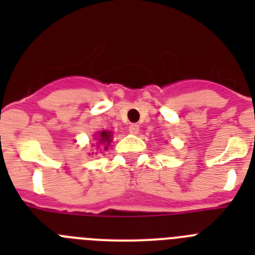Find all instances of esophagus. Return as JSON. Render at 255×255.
<instances>
[{
    "label": "esophagus",
    "mask_w": 255,
    "mask_h": 255,
    "mask_svg": "<svg viewBox=\"0 0 255 255\" xmlns=\"http://www.w3.org/2000/svg\"><path fill=\"white\" fill-rule=\"evenodd\" d=\"M129 131H130V134H138L139 125H136V124H131V125L129 126Z\"/></svg>",
    "instance_id": "34e87169"
}]
</instances>
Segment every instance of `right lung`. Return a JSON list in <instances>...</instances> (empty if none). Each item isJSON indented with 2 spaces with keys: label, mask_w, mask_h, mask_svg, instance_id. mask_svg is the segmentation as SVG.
Segmentation results:
<instances>
[{
  "label": "right lung",
  "mask_w": 255,
  "mask_h": 255,
  "mask_svg": "<svg viewBox=\"0 0 255 255\" xmlns=\"http://www.w3.org/2000/svg\"><path fill=\"white\" fill-rule=\"evenodd\" d=\"M111 141V132L110 131H102L100 134V138H98V144H110ZM107 148V147H106Z\"/></svg>",
  "instance_id": "obj_1"
}]
</instances>
